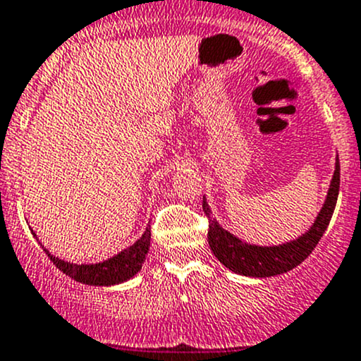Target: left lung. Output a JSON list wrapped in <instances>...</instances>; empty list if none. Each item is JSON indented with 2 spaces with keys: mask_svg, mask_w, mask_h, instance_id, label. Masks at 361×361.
<instances>
[{
  "mask_svg": "<svg viewBox=\"0 0 361 361\" xmlns=\"http://www.w3.org/2000/svg\"><path fill=\"white\" fill-rule=\"evenodd\" d=\"M339 157L336 159V168L331 185H329L327 197L322 206L320 212L314 218L313 225L310 226L301 237L294 240L283 242L279 245H256L244 242L237 235L230 233L223 228L216 219L211 218L209 204L206 197L202 200V207L206 216L209 218V231H207V240L214 256L221 264H225L230 271L237 275L252 276V279H267V276L282 275L290 271L298 264H301L310 256L311 250L317 247L318 240L327 230L329 223L336 209L337 195H339Z\"/></svg>",
  "mask_w": 361,
  "mask_h": 361,
  "instance_id": "1",
  "label": "left lung"
}]
</instances>
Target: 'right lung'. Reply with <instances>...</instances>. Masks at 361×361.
Wrapping results in <instances>:
<instances>
[{
  "label": "right lung",
  "instance_id": "right-lung-1",
  "mask_svg": "<svg viewBox=\"0 0 361 361\" xmlns=\"http://www.w3.org/2000/svg\"><path fill=\"white\" fill-rule=\"evenodd\" d=\"M34 233V231H32ZM36 237V233H34ZM44 247V245H43ZM150 247V225L143 231L142 237L130 245V247L123 249L121 252L114 254L109 259L100 261V263H71V261L60 259V257L53 256L48 249L44 252L53 261L60 271L69 275L71 279L78 280V282L86 283V286H98V287H109L117 286L131 280L140 270H142L143 261L147 259V252Z\"/></svg>",
  "mask_w": 361,
  "mask_h": 361
}]
</instances>
